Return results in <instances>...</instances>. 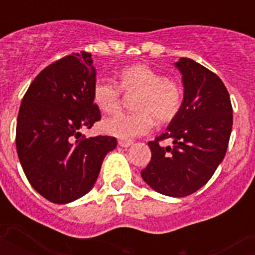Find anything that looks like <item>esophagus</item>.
Masks as SVG:
<instances>
[{
    "label": "esophagus",
    "instance_id": "1",
    "mask_svg": "<svg viewBox=\"0 0 255 255\" xmlns=\"http://www.w3.org/2000/svg\"><path fill=\"white\" fill-rule=\"evenodd\" d=\"M119 144H120L122 147H128V146L132 144V140H131V139H120V140H119Z\"/></svg>",
    "mask_w": 255,
    "mask_h": 255
}]
</instances>
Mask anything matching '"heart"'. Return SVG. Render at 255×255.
I'll use <instances>...</instances> for the list:
<instances>
[{"mask_svg":"<svg viewBox=\"0 0 255 255\" xmlns=\"http://www.w3.org/2000/svg\"><path fill=\"white\" fill-rule=\"evenodd\" d=\"M122 91L133 97L135 113H116L102 122L106 133L131 139L147 133L154 120L165 124L173 120L183 104V87L177 80L165 78L153 68L136 64L123 69L119 86L105 78L98 79L93 87V100L100 111L115 112L120 106Z\"/></svg>","mask_w":255,"mask_h":255,"instance_id":"obj_1","label":"heart"}]
</instances>
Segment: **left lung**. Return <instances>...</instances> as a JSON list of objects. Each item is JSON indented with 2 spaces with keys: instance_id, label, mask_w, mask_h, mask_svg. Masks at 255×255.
<instances>
[{
  "instance_id": "8db88e82",
  "label": "left lung",
  "mask_w": 255,
  "mask_h": 255,
  "mask_svg": "<svg viewBox=\"0 0 255 255\" xmlns=\"http://www.w3.org/2000/svg\"><path fill=\"white\" fill-rule=\"evenodd\" d=\"M184 97L164 133L150 140L151 160L140 175L168 197H187L203 187L224 158L232 131V105L223 80L191 58L176 64ZM171 140V146H162Z\"/></svg>"
}]
</instances>
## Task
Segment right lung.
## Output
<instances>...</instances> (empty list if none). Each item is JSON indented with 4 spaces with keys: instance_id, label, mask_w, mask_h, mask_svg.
<instances>
[{
    "instance_id": "1",
    "label": "right lung",
    "mask_w": 255,
    "mask_h": 255,
    "mask_svg": "<svg viewBox=\"0 0 255 255\" xmlns=\"http://www.w3.org/2000/svg\"><path fill=\"white\" fill-rule=\"evenodd\" d=\"M95 68L87 52L72 53L36 76L21 100L16 149L28 182L53 203H68L93 188L113 136L86 138L101 120L93 100Z\"/></svg>"
}]
</instances>
